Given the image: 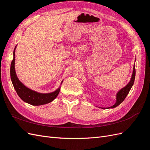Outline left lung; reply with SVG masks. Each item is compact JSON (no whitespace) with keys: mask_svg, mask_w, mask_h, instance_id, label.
<instances>
[{"mask_svg":"<svg viewBox=\"0 0 150 150\" xmlns=\"http://www.w3.org/2000/svg\"><path fill=\"white\" fill-rule=\"evenodd\" d=\"M135 74H136V70H135V66L134 64L132 76H131V79L129 81V83L127 84L126 86H125L124 88H121L119 91L116 93V103L114 104V105H112V106H110V107H108V108H102V109L115 108L116 106L120 105V104L125 100V99L127 96V95L128 94L131 88H132V86H133V85L134 84V82Z\"/></svg>","mask_w":150,"mask_h":150,"instance_id":"obj_1","label":"left lung"}]
</instances>
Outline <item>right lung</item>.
Returning <instances> with one entry per match:
<instances>
[{"mask_svg":"<svg viewBox=\"0 0 150 150\" xmlns=\"http://www.w3.org/2000/svg\"><path fill=\"white\" fill-rule=\"evenodd\" d=\"M16 46L13 50V58L11 64V78L12 84L13 86L16 91L17 92L22 101L30 104L33 106L43 105L52 102L59 93L61 86L59 87L56 91L49 93H40L35 91L32 90L28 87H26L24 84L21 83L19 78H17L15 70V51ZM62 81L61 84H62Z\"/></svg>","mask_w":150,"mask_h":150,"instance_id":"right-lung-1","label":"right lung"}]
</instances>
